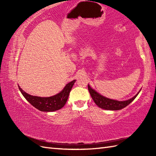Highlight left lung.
<instances>
[{"label": "left lung", "instance_id": "8db88e82", "mask_svg": "<svg viewBox=\"0 0 156 156\" xmlns=\"http://www.w3.org/2000/svg\"><path fill=\"white\" fill-rule=\"evenodd\" d=\"M88 88L89 92H90V94L91 97L93 99V101L96 103V105H97L98 107H100L102 109L110 111L121 110V109L126 107L137 97V96L141 91L140 90L137 92V94L136 95L134 96L133 98L129 99V100L124 101H119L113 100V99L107 98L104 97V96L100 94L98 92L94 90L93 88H92L89 84H88Z\"/></svg>", "mask_w": 156, "mask_h": 156}]
</instances>
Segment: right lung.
<instances>
[{"instance_id":"right-lung-1","label":"right lung","mask_w":156,"mask_h":156,"mask_svg":"<svg viewBox=\"0 0 156 156\" xmlns=\"http://www.w3.org/2000/svg\"><path fill=\"white\" fill-rule=\"evenodd\" d=\"M76 80H74L69 82L65 86V87L60 92L50 97H40L32 96L23 90L19 86L18 87L23 97L35 108L43 112H52L59 110L66 105L69 92H70Z\"/></svg>"}]
</instances>
